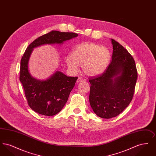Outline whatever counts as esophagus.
I'll use <instances>...</instances> for the list:
<instances>
[{"label":"esophagus","mask_w":156,"mask_h":156,"mask_svg":"<svg viewBox=\"0 0 156 156\" xmlns=\"http://www.w3.org/2000/svg\"><path fill=\"white\" fill-rule=\"evenodd\" d=\"M84 81V80L83 78H82L81 77H79L76 81V83H80V82H81Z\"/></svg>","instance_id":"34e87169"}]
</instances>
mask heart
Returning <instances> with one entry per match:
<instances>
[{
    "instance_id": "heart-1",
    "label": "heart",
    "mask_w": 156,
    "mask_h": 156,
    "mask_svg": "<svg viewBox=\"0 0 156 156\" xmlns=\"http://www.w3.org/2000/svg\"><path fill=\"white\" fill-rule=\"evenodd\" d=\"M111 59L110 52L105 47L93 43H83L75 45L70 56L66 59L67 66L76 71L82 65L83 73L89 76L102 74Z\"/></svg>"
}]
</instances>
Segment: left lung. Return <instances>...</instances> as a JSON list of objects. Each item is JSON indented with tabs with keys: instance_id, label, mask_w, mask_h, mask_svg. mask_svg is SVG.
Here are the masks:
<instances>
[{
	"instance_id": "obj_1",
	"label": "left lung",
	"mask_w": 156,
	"mask_h": 156,
	"mask_svg": "<svg viewBox=\"0 0 156 156\" xmlns=\"http://www.w3.org/2000/svg\"><path fill=\"white\" fill-rule=\"evenodd\" d=\"M113 54L109 66L102 74L89 78V103L99 117L117 116L133 97L137 71L133 57L122 45L111 39Z\"/></svg>"
}]
</instances>
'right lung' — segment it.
Listing matches in <instances>:
<instances>
[{
    "mask_svg": "<svg viewBox=\"0 0 156 156\" xmlns=\"http://www.w3.org/2000/svg\"><path fill=\"white\" fill-rule=\"evenodd\" d=\"M77 36L74 33L51 31L37 38L26 48L20 62L19 78L28 104L34 111L47 116L57 114L66 104L78 77L68 76L58 71L45 80L33 77L29 62L33 49L42 45L62 44Z\"/></svg>",
    "mask_w": 156,
    "mask_h": 156,
    "instance_id": "right-lung-1",
    "label": "right lung"
}]
</instances>
